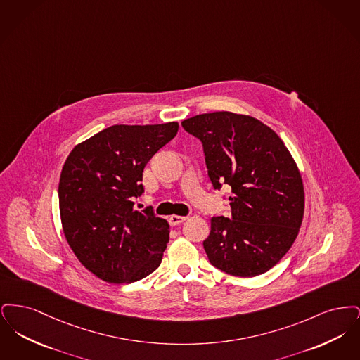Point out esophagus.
<instances>
[{
	"label": "esophagus",
	"mask_w": 360,
	"mask_h": 360,
	"mask_svg": "<svg viewBox=\"0 0 360 360\" xmlns=\"http://www.w3.org/2000/svg\"><path fill=\"white\" fill-rule=\"evenodd\" d=\"M185 220H188V217H186V216H176V214H172V217L169 219L170 225H172V226L179 225V224L184 223Z\"/></svg>",
	"instance_id": "1"
}]
</instances>
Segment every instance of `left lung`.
I'll return each instance as SVG.
<instances>
[{
	"mask_svg": "<svg viewBox=\"0 0 360 360\" xmlns=\"http://www.w3.org/2000/svg\"><path fill=\"white\" fill-rule=\"evenodd\" d=\"M182 127L202 141L214 188L231 186L232 219L213 217L204 241L210 263L241 278L269 271L290 250L304 219V182L292 155L248 115L204 113Z\"/></svg>",
	"mask_w": 360,
	"mask_h": 360,
	"instance_id": "obj_1",
	"label": "left lung"
}]
</instances>
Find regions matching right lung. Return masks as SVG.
Here are the masks:
<instances>
[{
  "label": "right lung",
  "mask_w": 360,
  "mask_h": 360,
  "mask_svg": "<svg viewBox=\"0 0 360 360\" xmlns=\"http://www.w3.org/2000/svg\"><path fill=\"white\" fill-rule=\"evenodd\" d=\"M178 122L112 125L77 144L59 179L65 238L91 274L109 283L136 282L155 271L170 225L134 207L144 191L143 170L178 132Z\"/></svg>",
  "instance_id": "right-lung-1"
}]
</instances>
